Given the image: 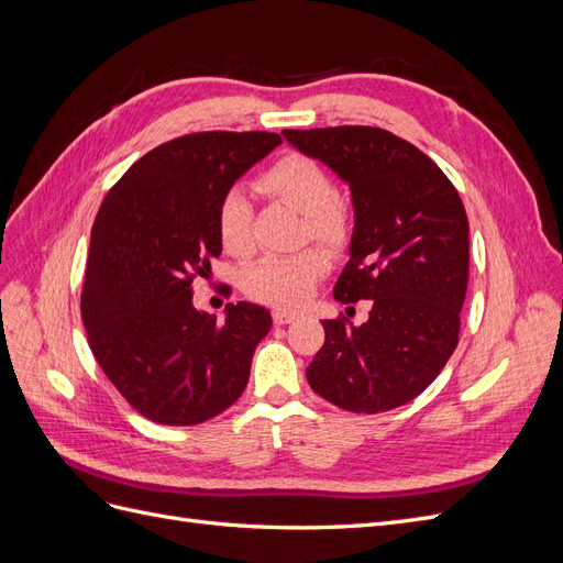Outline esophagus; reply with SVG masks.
<instances>
[{"mask_svg": "<svg viewBox=\"0 0 563 563\" xmlns=\"http://www.w3.org/2000/svg\"><path fill=\"white\" fill-rule=\"evenodd\" d=\"M272 317H275V323H279V327H282V323L298 319V314L291 312V310H275V312H272Z\"/></svg>", "mask_w": 563, "mask_h": 563, "instance_id": "obj_1", "label": "esophagus"}]
</instances>
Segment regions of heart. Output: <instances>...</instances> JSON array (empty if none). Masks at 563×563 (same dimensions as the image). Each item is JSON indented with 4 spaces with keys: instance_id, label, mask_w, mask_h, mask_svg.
Masks as SVG:
<instances>
[{
    "instance_id": "obj_1",
    "label": "heart",
    "mask_w": 563,
    "mask_h": 563,
    "mask_svg": "<svg viewBox=\"0 0 563 563\" xmlns=\"http://www.w3.org/2000/svg\"><path fill=\"white\" fill-rule=\"evenodd\" d=\"M261 192L305 216V234L338 246L347 234V211L335 199L333 183L323 168L302 155H286L258 176ZM253 207L242 187H230L218 201L216 228L223 249L232 255L251 251ZM327 269V258L314 249L294 255H265L244 272V291L277 308H294L310 296Z\"/></svg>"
}]
</instances>
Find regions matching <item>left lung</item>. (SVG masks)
Returning a JSON list of instances; mask_svg holds the SVG:
<instances>
[{"mask_svg":"<svg viewBox=\"0 0 563 563\" xmlns=\"http://www.w3.org/2000/svg\"><path fill=\"white\" fill-rule=\"evenodd\" d=\"M305 157L350 185V261L333 298L368 300L354 327L323 319L308 366L319 397L352 413H383L416 399L457 345L470 275V225L453 183L422 152L376 126L282 131Z\"/></svg>","mask_w":563,"mask_h":563,"instance_id":"left-lung-1","label":"left lung"}]
</instances>
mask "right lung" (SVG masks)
I'll list each match as a JSON object with an SVG mask.
<instances>
[{
    "label": "right lung",
    "instance_id": "1",
    "mask_svg": "<svg viewBox=\"0 0 563 563\" xmlns=\"http://www.w3.org/2000/svg\"><path fill=\"white\" fill-rule=\"evenodd\" d=\"M279 143L267 131L180 135L135 162L96 216L84 329L119 395L152 422L199 424L249 383L269 312L228 302L218 321L195 308L192 279L223 251L220 197Z\"/></svg>",
    "mask_w": 563,
    "mask_h": 563
}]
</instances>
